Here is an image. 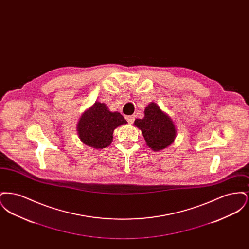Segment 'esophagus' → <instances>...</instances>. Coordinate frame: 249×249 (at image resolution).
Returning a JSON list of instances; mask_svg holds the SVG:
<instances>
[{"instance_id":"esophagus-1","label":"esophagus","mask_w":249,"mask_h":249,"mask_svg":"<svg viewBox=\"0 0 249 249\" xmlns=\"http://www.w3.org/2000/svg\"><path fill=\"white\" fill-rule=\"evenodd\" d=\"M126 119H127V121H128L130 124H132L135 119H134V116H128V117H126Z\"/></svg>"}]
</instances>
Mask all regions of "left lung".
<instances>
[{"label":"left lung","instance_id":"1","mask_svg":"<svg viewBox=\"0 0 249 249\" xmlns=\"http://www.w3.org/2000/svg\"><path fill=\"white\" fill-rule=\"evenodd\" d=\"M134 125L142 130L146 144L154 151L164 149L175 140V124L155 103L147 106L144 118L135 119Z\"/></svg>","mask_w":249,"mask_h":249}]
</instances>
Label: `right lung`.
I'll use <instances>...</instances> for the list:
<instances>
[{
	"label": "right lung",
	"mask_w": 249,
	"mask_h": 249,
	"mask_svg": "<svg viewBox=\"0 0 249 249\" xmlns=\"http://www.w3.org/2000/svg\"><path fill=\"white\" fill-rule=\"evenodd\" d=\"M127 121L119 112H110L105 104L95 103L87 110L77 125L82 142L94 148H105L113 140V131Z\"/></svg>",
	"instance_id": "right-lung-1"
}]
</instances>
